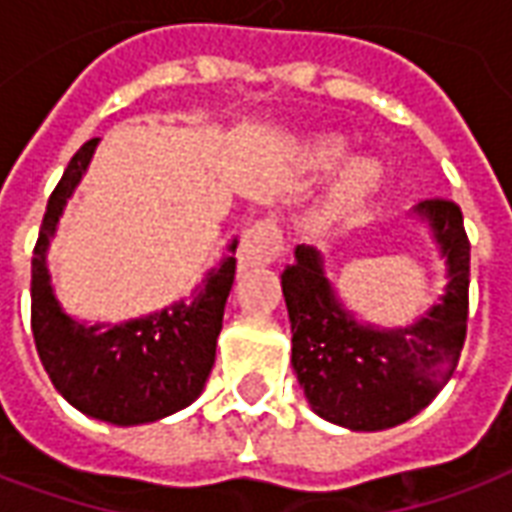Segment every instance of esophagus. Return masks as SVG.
<instances>
[{"label":"esophagus","instance_id":"1","mask_svg":"<svg viewBox=\"0 0 512 512\" xmlns=\"http://www.w3.org/2000/svg\"><path fill=\"white\" fill-rule=\"evenodd\" d=\"M279 252H282V238H279L277 224L263 219L244 233L238 246V260L241 266H268L277 260Z\"/></svg>","mask_w":512,"mask_h":512}]
</instances>
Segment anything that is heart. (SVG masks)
<instances>
[{
    "label": "heart",
    "mask_w": 512,
    "mask_h": 512,
    "mask_svg": "<svg viewBox=\"0 0 512 512\" xmlns=\"http://www.w3.org/2000/svg\"><path fill=\"white\" fill-rule=\"evenodd\" d=\"M348 153V139L340 134H315L301 145V167L310 172H326L334 164H340ZM384 180V167L376 158L356 156L351 158L340 175L334 178L329 191L323 194L318 208L312 213V224L318 230H332L337 224L354 219L356 213L365 208L367 202L381 189Z\"/></svg>",
    "instance_id": "obj_1"
}]
</instances>
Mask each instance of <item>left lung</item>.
Segmentation results:
<instances>
[{"mask_svg": "<svg viewBox=\"0 0 512 512\" xmlns=\"http://www.w3.org/2000/svg\"><path fill=\"white\" fill-rule=\"evenodd\" d=\"M444 257V296L400 329L362 323L326 279V260L296 246L282 271L293 356L290 365L310 408L348 430H386L406 422L447 384L458 365L469 318V238L452 200L414 208Z\"/></svg>", "mask_w": 512, "mask_h": 512, "instance_id": "1", "label": "left lung"}]
</instances>
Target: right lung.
<instances>
[{
	"label": "right lung",
	"mask_w": 512,
	"mask_h": 512,
	"mask_svg": "<svg viewBox=\"0 0 512 512\" xmlns=\"http://www.w3.org/2000/svg\"><path fill=\"white\" fill-rule=\"evenodd\" d=\"M95 147L98 139H90L76 150L46 205L32 257V334L51 384L73 408L128 428L169 417L202 395L233 290L238 241L227 244V255L189 299L123 323L76 321L54 293L46 252Z\"/></svg>",
	"instance_id": "obj_1"
}]
</instances>
